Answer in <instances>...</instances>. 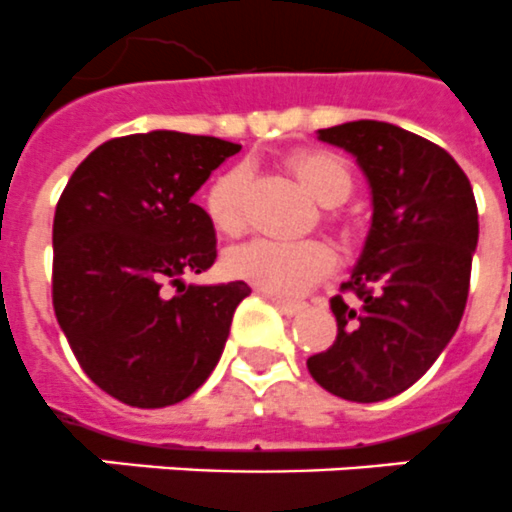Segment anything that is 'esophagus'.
<instances>
[{
  "label": "esophagus",
  "instance_id": "esophagus-1",
  "mask_svg": "<svg viewBox=\"0 0 512 512\" xmlns=\"http://www.w3.org/2000/svg\"><path fill=\"white\" fill-rule=\"evenodd\" d=\"M263 294H268L270 302H273V305H276L284 315H297V313H302V310H305V302H299V299L278 297V294H273V292H263Z\"/></svg>",
  "mask_w": 512,
  "mask_h": 512
}]
</instances>
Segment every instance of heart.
<instances>
[{"mask_svg": "<svg viewBox=\"0 0 512 512\" xmlns=\"http://www.w3.org/2000/svg\"><path fill=\"white\" fill-rule=\"evenodd\" d=\"M302 189L323 207L342 205L352 191V173L342 157L326 149H299L286 160ZM247 191V168L234 165L215 178L205 194L207 218L218 234L242 231V202ZM334 252L323 242H270L252 239L226 255L231 276L260 286L265 292L297 294L334 270Z\"/></svg>", "mask_w": 512, "mask_h": 512, "instance_id": "b5f03b06", "label": "heart"}]
</instances>
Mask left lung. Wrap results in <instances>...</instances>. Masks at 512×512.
I'll use <instances>...</instances> for the list:
<instances>
[{
  "label": "left lung",
  "instance_id": "obj_1",
  "mask_svg": "<svg viewBox=\"0 0 512 512\" xmlns=\"http://www.w3.org/2000/svg\"><path fill=\"white\" fill-rule=\"evenodd\" d=\"M357 157L373 194L363 255L331 297L336 339L307 357L326 392L381 402L405 392L442 355L463 318L479 210L468 176L447 149L381 120L318 131Z\"/></svg>",
  "mask_w": 512,
  "mask_h": 512
}]
</instances>
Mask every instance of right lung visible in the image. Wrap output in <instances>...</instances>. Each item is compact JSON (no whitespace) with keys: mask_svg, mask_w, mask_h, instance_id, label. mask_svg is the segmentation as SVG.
<instances>
[{"mask_svg":"<svg viewBox=\"0 0 512 512\" xmlns=\"http://www.w3.org/2000/svg\"><path fill=\"white\" fill-rule=\"evenodd\" d=\"M239 149L178 131L118 136L94 149L60 194L54 315L83 373L115 400L176 405L218 365L249 286H186L181 276L218 257L213 223L191 197Z\"/></svg>","mask_w":512,"mask_h":512,"instance_id":"obj_1","label":"right lung"}]
</instances>
